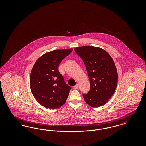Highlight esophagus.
I'll list each match as a JSON object with an SVG mask.
<instances>
[{
	"mask_svg": "<svg viewBox=\"0 0 146 146\" xmlns=\"http://www.w3.org/2000/svg\"><path fill=\"white\" fill-rule=\"evenodd\" d=\"M74 89H78V88H79V85L78 84H76L75 86H74Z\"/></svg>",
	"mask_w": 146,
	"mask_h": 146,
	"instance_id": "obj_1",
	"label": "esophagus"
}]
</instances>
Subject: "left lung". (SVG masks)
Segmentation results:
<instances>
[{
	"label": "left lung",
	"mask_w": 146,
	"mask_h": 146,
	"mask_svg": "<svg viewBox=\"0 0 146 146\" xmlns=\"http://www.w3.org/2000/svg\"><path fill=\"white\" fill-rule=\"evenodd\" d=\"M76 54L83 60L90 80V90L83 94L91 107L106 104L114 94L118 83V73L111 56L104 50L92 46L77 47Z\"/></svg>",
	"instance_id": "8db88e82"
}]
</instances>
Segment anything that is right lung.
I'll return each mask as SVG.
<instances>
[{"label":"right lung","instance_id":"1","mask_svg":"<svg viewBox=\"0 0 146 146\" xmlns=\"http://www.w3.org/2000/svg\"><path fill=\"white\" fill-rule=\"evenodd\" d=\"M73 49L55 50L40 56L32 69L29 83L32 95L42 106L56 109L61 107L68 96L70 87L64 82L58 68Z\"/></svg>","mask_w":146,"mask_h":146}]
</instances>
